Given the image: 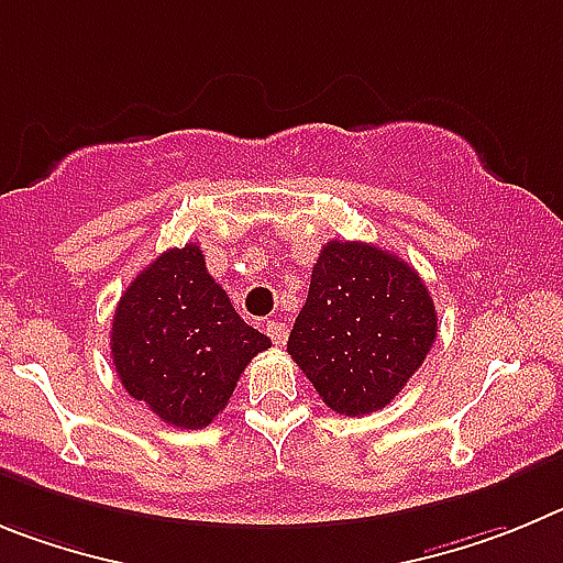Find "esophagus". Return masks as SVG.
<instances>
[{
	"label": "esophagus",
	"mask_w": 563,
	"mask_h": 563,
	"mask_svg": "<svg viewBox=\"0 0 563 563\" xmlns=\"http://www.w3.org/2000/svg\"><path fill=\"white\" fill-rule=\"evenodd\" d=\"M266 333H269V339L275 344H286L288 325L286 322H277V319H269V322H266Z\"/></svg>",
	"instance_id": "esophagus-1"
}]
</instances>
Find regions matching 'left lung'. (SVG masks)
I'll return each mask as SVG.
<instances>
[{
	"label": "left lung",
	"instance_id": "8db88e82",
	"mask_svg": "<svg viewBox=\"0 0 563 563\" xmlns=\"http://www.w3.org/2000/svg\"><path fill=\"white\" fill-rule=\"evenodd\" d=\"M438 336L427 283L393 252L328 241L288 353L339 415L378 412L407 387Z\"/></svg>",
	"mask_w": 563,
	"mask_h": 563
}]
</instances>
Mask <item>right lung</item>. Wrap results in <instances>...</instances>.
<instances>
[{"mask_svg":"<svg viewBox=\"0 0 563 563\" xmlns=\"http://www.w3.org/2000/svg\"><path fill=\"white\" fill-rule=\"evenodd\" d=\"M266 347L272 339L238 317L196 244L162 252L140 272L111 322V358L123 387L179 429L207 427Z\"/></svg>","mask_w":563,"mask_h":563,"instance_id":"right-lung-1","label":"right lung"}]
</instances>
